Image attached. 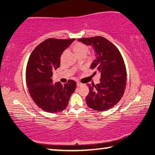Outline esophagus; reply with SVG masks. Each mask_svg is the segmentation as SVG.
Masks as SVG:
<instances>
[{
	"instance_id": "esophagus-1",
	"label": "esophagus",
	"mask_w": 155,
	"mask_h": 155,
	"mask_svg": "<svg viewBox=\"0 0 155 155\" xmlns=\"http://www.w3.org/2000/svg\"><path fill=\"white\" fill-rule=\"evenodd\" d=\"M77 85L78 86V87H80V86L82 85V84H81V83H79V82H77Z\"/></svg>"
}]
</instances>
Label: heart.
I'll list each match as a JSON object with an SVG mask.
<instances>
[{"label": "heart", "mask_w": 155, "mask_h": 155, "mask_svg": "<svg viewBox=\"0 0 155 155\" xmlns=\"http://www.w3.org/2000/svg\"><path fill=\"white\" fill-rule=\"evenodd\" d=\"M72 49L77 56L80 55V54H85L86 55L88 51V47L85 44L81 43H77L74 44L72 46Z\"/></svg>", "instance_id": "b5f03b06"}]
</instances>
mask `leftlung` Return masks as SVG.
I'll list each match as a JSON object with an SVG mask.
<instances>
[{
	"instance_id": "left-lung-1",
	"label": "left lung",
	"mask_w": 155,
	"mask_h": 155,
	"mask_svg": "<svg viewBox=\"0 0 155 155\" xmlns=\"http://www.w3.org/2000/svg\"><path fill=\"white\" fill-rule=\"evenodd\" d=\"M78 41L94 50L96 59L90 68L95 71L93 74L98 73L101 77L98 84L88 85L87 105L95 111L111 109L122 98L127 85V71L121 54L114 44L103 37L81 38Z\"/></svg>"
}]
</instances>
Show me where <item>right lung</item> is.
<instances>
[{
	"label": "right lung",
	"instance_id": "obj_1",
	"mask_svg": "<svg viewBox=\"0 0 155 155\" xmlns=\"http://www.w3.org/2000/svg\"><path fill=\"white\" fill-rule=\"evenodd\" d=\"M75 39L50 38L33 50L27 63L26 81L34 103L44 111L60 112L66 109L77 83L69 80L61 85L52 82V72L60 66L61 55Z\"/></svg>",
	"mask_w": 155,
	"mask_h": 155
}]
</instances>
